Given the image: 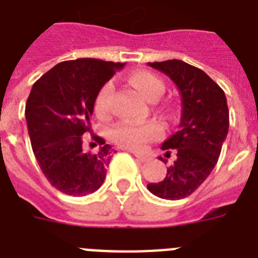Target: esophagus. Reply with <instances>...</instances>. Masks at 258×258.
I'll list each match as a JSON object with an SVG mask.
<instances>
[{"mask_svg": "<svg viewBox=\"0 0 258 258\" xmlns=\"http://www.w3.org/2000/svg\"><path fill=\"white\" fill-rule=\"evenodd\" d=\"M133 154L137 157L138 161H141V162H147L150 161V157L149 155H146V154H141V153H137V151H133Z\"/></svg>", "mask_w": 258, "mask_h": 258, "instance_id": "34e87169", "label": "esophagus"}]
</instances>
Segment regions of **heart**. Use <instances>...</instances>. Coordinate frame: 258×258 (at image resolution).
I'll use <instances>...</instances> for the list:
<instances>
[{
	"label": "heart",
	"instance_id": "b5f03b06",
	"mask_svg": "<svg viewBox=\"0 0 258 258\" xmlns=\"http://www.w3.org/2000/svg\"><path fill=\"white\" fill-rule=\"evenodd\" d=\"M130 82L143 96L150 101H154L165 92V84L161 79L149 71H135L130 76ZM113 92L112 83H105L97 92L95 99V111L99 116H105L109 112V103ZM162 135V127L157 121H150L142 125L119 123L109 131V137L115 143L121 147L131 150H139L145 143L151 142Z\"/></svg>",
	"mask_w": 258,
	"mask_h": 258
}]
</instances>
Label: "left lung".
<instances>
[{"instance_id":"1","label":"left lung","mask_w":258,"mask_h":258,"mask_svg":"<svg viewBox=\"0 0 258 258\" xmlns=\"http://www.w3.org/2000/svg\"><path fill=\"white\" fill-rule=\"evenodd\" d=\"M147 64L167 75L182 97L178 131L161 147L167 150L166 157H170L169 150H176V159L165 179L149 183L147 188L163 200H182L204 183L220 158L229 131L226 96L204 71L187 62L167 60Z\"/></svg>"}]
</instances>
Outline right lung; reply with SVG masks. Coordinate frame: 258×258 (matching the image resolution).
Instances as JSON below:
<instances>
[{
    "label": "right lung",
    "instance_id": "add662e5",
    "mask_svg": "<svg viewBox=\"0 0 258 258\" xmlns=\"http://www.w3.org/2000/svg\"><path fill=\"white\" fill-rule=\"evenodd\" d=\"M124 62L78 58L42 75L26 100L25 117L34 157L49 183L74 197L88 196L104 182L113 149L103 138L96 153L84 150L100 88Z\"/></svg>",
    "mask_w": 258,
    "mask_h": 258
}]
</instances>
